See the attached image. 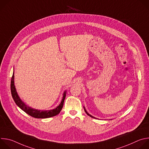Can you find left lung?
Returning a JSON list of instances; mask_svg holds the SVG:
<instances>
[{
  "label": "left lung",
  "mask_w": 149,
  "mask_h": 149,
  "mask_svg": "<svg viewBox=\"0 0 149 149\" xmlns=\"http://www.w3.org/2000/svg\"><path fill=\"white\" fill-rule=\"evenodd\" d=\"M84 111H85V112H86V114H87L88 116H89L90 117H92V118H96L95 117H93V116H91V114H89V113H88V112L87 111V110H86V108H85L84 107Z\"/></svg>",
  "instance_id": "left-lung-1"
}]
</instances>
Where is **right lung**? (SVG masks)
I'll return each mask as SVG.
<instances>
[{"instance_id": "right-lung-1", "label": "right lung", "mask_w": 149, "mask_h": 149, "mask_svg": "<svg viewBox=\"0 0 149 149\" xmlns=\"http://www.w3.org/2000/svg\"><path fill=\"white\" fill-rule=\"evenodd\" d=\"M14 78H15V76H14V70H13V75L11 79V84H10L11 94L16 104L21 110H22L24 111H25L26 113H27L29 116L36 118H49V117L55 116L60 113V111H61L63 107V102H64V100L66 97V94H67L66 90L63 93V97L60 104L55 109H54L52 110H40L33 109L29 107V106L27 105L24 101H22V100L20 98L16 91V89L15 88Z\"/></svg>"}]
</instances>
